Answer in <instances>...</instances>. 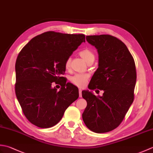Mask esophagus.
Here are the masks:
<instances>
[{
	"label": "esophagus",
	"instance_id": "esophagus-1",
	"mask_svg": "<svg viewBox=\"0 0 153 153\" xmlns=\"http://www.w3.org/2000/svg\"><path fill=\"white\" fill-rule=\"evenodd\" d=\"M79 97H82V90L81 89H79Z\"/></svg>",
	"mask_w": 153,
	"mask_h": 153
}]
</instances>
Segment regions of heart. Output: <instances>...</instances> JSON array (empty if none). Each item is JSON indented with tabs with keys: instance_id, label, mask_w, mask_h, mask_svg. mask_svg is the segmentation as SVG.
<instances>
[{
	"instance_id": "1",
	"label": "heart",
	"mask_w": 153,
	"mask_h": 153,
	"mask_svg": "<svg viewBox=\"0 0 153 153\" xmlns=\"http://www.w3.org/2000/svg\"><path fill=\"white\" fill-rule=\"evenodd\" d=\"M79 56L85 60L87 63L93 62L95 58V55L93 52L88 48H85L84 49L81 51L79 53ZM70 58H68L65 61L64 67L65 69L68 70L70 68ZM89 77V75L87 74H76L70 77V82L74 85L77 87H84L87 83V80Z\"/></svg>"
}]
</instances>
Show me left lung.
I'll return each instance as SVG.
<instances>
[{"instance_id":"left-lung-1","label":"left lung","mask_w":153,"mask_h":153,"mask_svg":"<svg viewBox=\"0 0 153 153\" xmlns=\"http://www.w3.org/2000/svg\"><path fill=\"white\" fill-rule=\"evenodd\" d=\"M86 39L99 53V68L89 88L104 93L100 97L83 91L82 97L87 105L82 118L90 130L102 134L113 130L121 123L134 101L135 64L128 48L118 38L100 35L86 36Z\"/></svg>"}]
</instances>
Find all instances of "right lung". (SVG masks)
I'll return each instance as SVG.
<instances>
[{"label":"right lung","mask_w":153,"mask_h":153,"mask_svg":"<svg viewBox=\"0 0 153 153\" xmlns=\"http://www.w3.org/2000/svg\"><path fill=\"white\" fill-rule=\"evenodd\" d=\"M85 41L83 34L47 31L33 37L16 62L15 92L23 113L41 128L55 126L65 110L79 97L78 89L61 75L67 58ZM60 84L61 90L51 87Z\"/></svg>","instance_id":"obj_1"}]
</instances>
